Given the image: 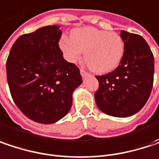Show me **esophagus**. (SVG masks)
<instances>
[{"instance_id":"34e87169","label":"esophagus","mask_w":159,"mask_h":159,"mask_svg":"<svg viewBox=\"0 0 159 159\" xmlns=\"http://www.w3.org/2000/svg\"><path fill=\"white\" fill-rule=\"evenodd\" d=\"M80 74H81V75L83 76V77H84V76H87V75H89V74L86 72V71H84V70H83V69H81L80 70Z\"/></svg>"}]
</instances>
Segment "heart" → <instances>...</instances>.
Masks as SVG:
<instances>
[{"label":"heart","instance_id":"1","mask_svg":"<svg viewBox=\"0 0 159 159\" xmlns=\"http://www.w3.org/2000/svg\"><path fill=\"white\" fill-rule=\"evenodd\" d=\"M59 47L69 63L78 62L84 52L88 67L98 74L114 70L121 62L124 42L116 33H109L94 27L75 29L71 37H62Z\"/></svg>","mask_w":159,"mask_h":159}]
</instances>
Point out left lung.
I'll use <instances>...</instances> for the list:
<instances>
[{
	"label": "left lung",
	"mask_w": 159,
	"mask_h": 159,
	"mask_svg": "<svg viewBox=\"0 0 159 159\" xmlns=\"http://www.w3.org/2000/svg\"><path fill=\"white\" fill-rule=\"evenodd\" d=\"M124 54L111 73L95 76L99 88L94 93L97 107L116 117H127L142 108L151 94L154 56L148 43L136 34L121 31Z\"/></svg>",
	"instance_id": "8db88e82"
}]
</instances>
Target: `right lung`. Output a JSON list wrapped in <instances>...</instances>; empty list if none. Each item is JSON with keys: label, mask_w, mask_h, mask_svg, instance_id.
Listing matches in <instances>:
<instances>
[{"label": "right lung", "mask_w": 159, "mask_h": 159, "mask_svg": "<svg viewBox=\"0 0 159 159\" xmlns=\"http://www.w3.org/2000/svg\"><path fill=\"white\" fill-rule=\"evenodd\" d=\"M58 25L22 34L13 43L6 62L11 97L31 120L52 124L67 115L73 93L82 84L79 68L68 63L59 47Z\"/></svg>", "instance_id": "1"}]
</instances>
